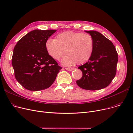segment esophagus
I'll list each match as a JSON object with an SVG mask.
<instances>
[{
  "label": "esophagus",
  "instance_id": "34e87169",
  "mask_svg": "<svg viewBox=\"0 0 133 133\" xmlns=\"http://www.w3.org/2000/svg\"><path fill=\"white\" fill-rule=\"evenodd\" d=\"M65 69L67 71H73V68H65Z\"/></svg>",
  "mask_w": 133,
  "mask_h": 133
}]
</instances>
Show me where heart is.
<instances>
[{
    "instance_id": "obj_1",
    "label": "heart",
    "mask_w": 133,
    "mask_h": 133,
    "mask_svg": "<svg viewBox=\"0 0 133 133\" xmlns=\"http://www.w3.org/2000/svg\"><path fill=\"white\" fill-rule=\"evenodd\" d=\"M94 43L89 34L66 31L59 33L54 39H48L45 43L47 53L55 60H59L64 54L63 65L72 66L75 63L83 64L88 61L93 54Z\"/></svg>"
}]
</instances>
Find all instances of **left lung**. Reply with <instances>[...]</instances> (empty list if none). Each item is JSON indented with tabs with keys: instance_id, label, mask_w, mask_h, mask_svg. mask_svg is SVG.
<instances>
[{
	"instance_id": "8db88e82",
	"label": "left lung",
	"mask_w": 133,
	"mask_h": 133,
	"mask_svg": "<svg viewBox=\"0 0 133 133\" xmlns=\"http://www.w3.org/2000/svg\"><path fill=\"white\" fill-rule=\"evenodd\" d=\"M94 40L92 57L85 64L78 67L82 72V78L76 81L81 88L99 90L107 87L116 73L118 54L110 40L95 31H85Z\"/></svg>"
}]
</instances>
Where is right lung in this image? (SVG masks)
<instances>
[{
  "label": "right lung",
  "instance_id": "add662e5",
  "mask_svg": "<svg viewBox=\"0 0 133 133\" xmlns=\"http://www.w3.org/2000/svg\"><path fill=\"white\" fill-rule=\"evenodd\" d=\"M55 32L32 31L20 39L14 48L12 65L15 78L25 89L37 91L49 88L62 68L45 48L46 41Z\"/></svg>",
  "mask_w": 133,
  "mask_h": 133
}]
</instances>
